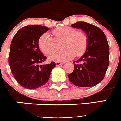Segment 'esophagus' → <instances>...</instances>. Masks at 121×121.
<instances>
[{"label": "esophagus", "instance_id": "obj_1", "mask_svg": "<svg viewBox=\"0 0 121 121\" xmlns=\"http://www.w3.org/2000/svg\"><path fill=\"white\" fill-rule=\"evenodd\" d=\"M63 63L62 62H56V66H60L61 65H62Z\"/></svg>", "mask_w": 121, "mask_h": 121}]
</instances>
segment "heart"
I'll list each match as a JSON object with an SVG mask.
<instances>
[{
    "label": "heart",
    "mask_w": 121,
    "mask_h": 121,
    "mask_svg": "<svg viewBox=\"0 0 121 121\" xmlns=\"http://www.w3.org/2000/svg\"><path fill=\"white\" fill-rule=\"evenodd\" d=\"M55 40L64 39L61 51L51 53L49 59L58 62L67 61L74 56L80 57L84 54L87 48V38L83 32L78 31L70 26H61L52 32ZM39 47L45 54L51 53L55 47V40L52 36L46 33L39 38Z\"/></svg>",
    "instance_id": "obj_1"
}]
</instances>
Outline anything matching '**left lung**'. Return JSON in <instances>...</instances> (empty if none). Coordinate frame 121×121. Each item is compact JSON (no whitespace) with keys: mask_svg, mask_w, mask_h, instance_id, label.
<instances>
[{"mask_svg":"<svg viewBox=\"0 0 121 121\" xmlns=\"http://www.w3.org/2000/svg\"><path fill=\"white\" fill-rule=\"evenodd\" d=\"M87 36V48L82 57L74 62V70L68 79L79 87H90L103 80L109 65V45L106 36L100 28L85 22L72 24Z\"/></svg>","mask_w":121,"mask_h":121,"instance_id":"left-lung-1","label":"left lung"}]
</instances>
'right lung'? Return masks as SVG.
I'll list each match as a JSON object with an SVG mask.
<instances>
[{
    "instance_id": "1",
    "label": "right lung",
    "mask_w": 121,
    "mask_h": 121,
    "mask_svg": "<svg viewBox=\"0 0 121 121\" xmlns=\"http://www.w3.org/2000/svg\"><path fill=\"white\" fill-rule=\"evenodd\" d=\"M50 29L39 25H30L21 28L10 45L9 67L14 78L22 86L28 89L40 87L47 82L54 62L41 65L47 57L39 47V38Z\"/></svg>"
}]
</instances>
